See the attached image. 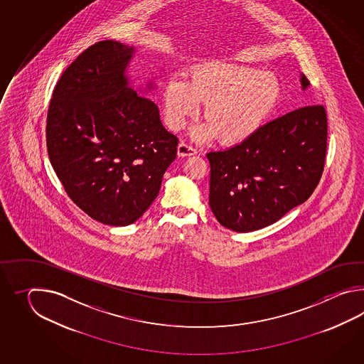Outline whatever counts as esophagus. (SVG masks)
I'll return each instance as SVG.
<instances>
[{
  "label": "esophagus",
  "mask_w": 364,
  "mask_h": 364,
  "mask_svg": "<svg viewBox=\"0 0 364 364\" xmlns=\"http://www.w3.org/2000/svg\"><path fill=\"white\" fill-rule=\"evenodd\" d=\"M177 154L179 157H186V156H193L198 154V151L195 148L191 147L190 144H187L185 141H181L177 148Z\"/></svg>",
  "instance_id": "34e87169"
}]
</instances>
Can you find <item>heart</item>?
I'll return each instance as SVG.
<instances>
[{
	"instance_id": "1",
	"label": "heart",
	"mask_w": 364,
	"mask_h": 364,
	"mask_svg": "<svg viewBox=\"0 0 364 364\" xmlns=\"http://www.w3.org/2000/svg\"><path fill=\"white\" fill-rule=\"evenodd\" d=\"M279 77L262 70L228 62H212L193 69L188 82L173 79L164 90L165 121L181 130L204 102L207 124L193 129L195 139L216 135L224 144H238L254 135L279 107Z\"/></svg>"
}]
</instances>
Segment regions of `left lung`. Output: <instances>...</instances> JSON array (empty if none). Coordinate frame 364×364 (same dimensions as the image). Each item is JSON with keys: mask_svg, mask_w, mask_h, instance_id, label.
Segmentation results:
<instances>
[{"mask_svg": "<svg viewBox=\"0 0 364 364\" xmlns=\"http://www.w3.org/2000/svg\"><path fill=\"white\" fill-rule=\"evenodd\" d=\"M303 90L309 85L301 77ZM326 112L307 105L279 117L234 147L209 152V205L220 224L248 232L309 199L324 171Z\"/></svg>", "mask_w": 364, "mask_h": 364, "instance_id": "8db88e82", "label": "left lung"}]
</instances>
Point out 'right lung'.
<instances>
[{
  "instance_id": "1",
  "label": "right lung",
  "mask_w": 364,
  "mask_h": 364,
  "mask_svg": "<svg viewBox=\"0 0 364 364\" xmlns=\"http://www.w3.org/2000/svg\"><path fill=\"white\" fill-rule=\"evenodd\" d=\"M134 48L102 40L62 73L49 104L47 148L70 199L93 220L126 226L160 191L177 157L154 101L129 87Z\"/></svg>"
}]
</instances>
